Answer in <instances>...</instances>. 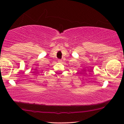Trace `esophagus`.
Returning a JSON list of instances; mask_svg holds the SVG:
<instances>
[{
    "instance_id": "obj_1",
    "label": "esophagus",
    "mask_w": 124,
    "mask_h": 124,
    "mask_svg": "<svg viewBox=\"0 0 124 124\" xmlns=\"http://www.w3.org/2000/svg\"><path fill=\"white\" fill-rule=\"evenodd\" d=\"M58 62H62V60H60V59H59V60H58Z\"/></svg>"
}]
</instances>
